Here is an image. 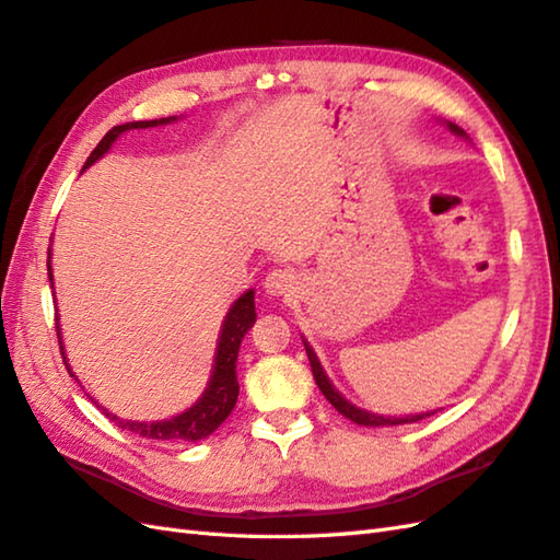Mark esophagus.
Segmentation results:
<instances>
[{
  "instance_id": "1",
  "label": "esophagus",
  "mask_w": 560,
  "mask_h": 560,
  "mask_svg": "<svg viewBox=\"0 0 560 560\" xmlns=\"http://www.w3.org/2000/svg\"><path fill=\"white\" fill-rule=\"evenodd\" d=\"M295 283H298V279H295V275L293 271H289V269H271L269 275L265 277V293L267 295H275V298H279V295H291V291L295 289Z\"/></svg>"
}]
</instances>
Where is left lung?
I'll use <instances>...</instances> for the list:
<instances>
[{"label":"left lung","mask_w":560,"mask_h":560,"mask_svg":"<svg viewBox=\"0 0 560 560\" xmlns=\"http://www.w3.org/2000/svg\"><path fill=\"white\" fill-rule=\"evenodd\" d=\"M439 124H444L453 136H458V138H463V140H467V142H472L470 136H467L458 124L446 121V119H439ZM301 339H303L305 353H307V360H310V368H312V374H315V382H317V386H319V392H322L324 398H327V400L331 402V406H334L336 410H339V412L343 415V418H348L350 422L362 424V427H396V424L418 422V420L429 418V415L436 412V410H427V412H415V415H398V418H396V415H380V412H372V410H365V408L355 406V402H350V400L339 392V388L334 386V382L329 380L327 372H324V368H322V362H319V358H317V353H315V348L310 346V341L305 339V336H301Z\"/></svg>","instance_id":"obj_1"}]
</instances>
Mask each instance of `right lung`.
<instances>
[{"label":"right lung","mask_w":560,"mask_h":560,"mask_svg":"<svg viewBox=\"0 0 560 560\" xmlns=\"http://www.w3.org/2000/svg\"><path fill=\"white\" fill-rule=\"evenodd\" d=\"M184 116H166V119H152V121H128L121 126H114L112 131L100 140V145L90 152V158L83 166V172L88 166H93L97 160H102L104 154L112 150V145L119 140L126 131H133V128H158V126H166V124H176ZM47 275H49V285H51V295H55V275H51V243H49V257H47ZM57 301V298H55ZM257 319L255 312V289H248L241 298L233 301V305L229 307L224 322H221L219 329V339H217V348H214V362H212V372L210 380H207L205 392L200 394V398L192 402L190 408H186L184 412H176L174 418L166 420H124L119 415L109 412L104 406L85 394L90 400L95 402L97 408H102V412L116 424L126 429V432H133L142 439H154V441H200L210 436L214 429L229 418V412L233 410L238 400V376H236V360H238V350H241V341L245 339V334L253 329V324ZM57 336H59V348H61V358L63 365H67L69 374L73 380L81 384L75 372L69 365L67 358V348H63V336H61V327H59V317H57Z\"/></svg>","instance_id":"right-lung-1"}]
</instances>
